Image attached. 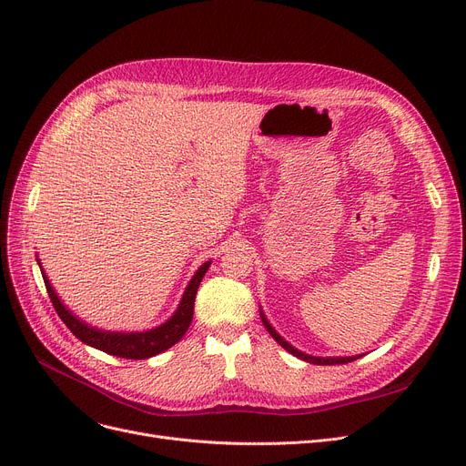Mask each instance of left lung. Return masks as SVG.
Returning <instances> with one entry per match:
<instances>
[{
	"mask_svg": "<svg viewBox=\"0 0 466 466\" xmlns=\"http://www.w3.org/2000/svg\"><path fill=\"white\" fill-rule=\"evenodd\" d=\"M260 317H262V323H264V327H266V330L272 334V338L278 341V344L283 348V350H287L289 353H292L295 357H299V359H302V360H306V362H311V364H346V362H351V360H357L360 355H353V357H311V355H306V353H302V351H299L297 348H292L290 344H287V341L276 332V329L266 321V317H264V313L260 311Z\"/></svg>",
	"mask_w": 466,
	"mask_h": 466,
	"instance_id": "left-lung-1",
	"label": "left lung"
}]
</instances>
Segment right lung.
Instances as JSON below:
<instances>
[{
  "instance_id": "1",
  "label": "right lung",
  "mask_w": 466,
  "mask_h": 466,
  "mask_svg": "<svg viewBox=\"0 0 466 466\" xmlns=\"http://www.w3.org/2000/svg\"><path fill=\"white\" fill-rule=\"evenodd\" d=\"M37 262H39V258H37ZM209 264H211L209 260L204 262L198 268V272L192 276L190 283L187 285V289L183 292V299H181L176 313L171 315L164 325L151 329V330H145V332H109V330H102V329L86 325L85 321L77 319V317L60 302L51 281L46 279L43 268H41V274H43V281H45L48 297H51V302H53L56 313L60 315V319L66 323V327L73 334H76L83 341V344L100 350L104 353L120 357V359L139 360V359L155 357V355L169 350L185 336V332L188 330L190 321H192L196 290H198L200 281L206 276ZM39 266H41V262H39Z\"/></svg>"
}]
</instances>
